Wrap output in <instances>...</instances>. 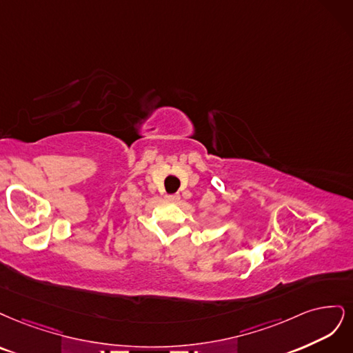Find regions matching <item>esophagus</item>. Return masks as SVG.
Here are the masks:
<instances>
[{"mask_svg": "<svg viewBox=\"0 0 353 353\" xmlns=\"http://www.w3.org/2000/svg\"><path fill=\"white\" fill-rule=\"evenodd\" d=\"M165 201H168V202H179L180 201V195H179V193H176V195H167Z\"/></svg>", "mask_w": 353, "mask_h": 353, "instance_id": "34e87169", "label": "esophagus"}]
</instances>
